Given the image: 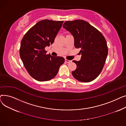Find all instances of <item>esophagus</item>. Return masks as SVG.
<instances>
[{
  "mask_svg": "<svg viewBox=\"0 0 126 126\" xmlns=\"http://www.w3.org/2000/svg\"><path fill=\"white\" fill-rule=\"evenodd\" d=\"M65 62H66V63H70V62H71V61L68 60H67V59H65Z\"/></svg>",
  "mask_w": 126,
  "mask_h": 126,
  "instance_id": "obj_1",
  "label": "esophagus"
}]
</instances>
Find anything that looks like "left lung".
<instances>
[{"mask_svg":"<svg viewBox=\"0 0 126 126\" xmlns=\"http://www.w3.org/2000/svg\"><path fill=\"white\" fill-rule=\"evenodd\" d=\"M63 27L73 36L75 47L81 48L80 60L72 61L77 65L72 76L82 82L92 81L105 64L108 55L106 40L100 32L83 20L66 21Z\"/></svg>","mask_w":126,"mask_h":126,"instance_id":"left-lung-1","label":"left lung"}]
</instances>
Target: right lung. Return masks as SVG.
I'll use <instances>...</instances> for the list:
<instances>
[{
  "label": "right lung",
  "mask_w": 126,
  "mask_h": 126,
  "mask_svg": "<svg viewBox=\"0 0 126 126\" xmlns=\"http://www.w3.org/2000/svg\"><path fill=\"white\" fill-rule=\"evenodd\" d=\"M63 21L43 20L31 28L23 37L20 56L30 75L40 82L47 81L58 74L65 61L61 57L46 55L44 48L54 42Z\"/></svg>",
  "instance_id": "right-lung-1"
}]
</instances>
